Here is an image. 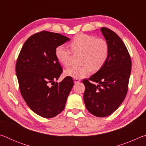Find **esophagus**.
<instances>
[{
    "label": "esophagus",
    "mask_w": 146,
    "mask_h": 146,
    "mask_svg": "<svg viewBox=\"0 0 146 146\" xmlns=\"http://www.w3.org/2000/svg\"><path fill=\"white\" fill-rule=\"evenodd\" d=\"M73 81H74V83H78L80 82V80L78 78H73Z\"/></svg>",
    "instance_id": "34e87169"
}]
</instances>
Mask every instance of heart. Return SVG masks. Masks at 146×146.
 <instances>
[{
    "mask_svg": "<svg viewBox=\"0 0 146 146\" xmlns=\"http://www.w3.org/2000/svg\"><path fill=\"white\" fill-rule=\"evenodd\" d=\"M70 46L74 52L83 53L80 67L72 66L64 71L66 76L73 78H82L93 70L98 71L103 67L109 56V45L103 38L86 34H78L71 42ZM71 51L64 45L58 46L55 49V56L59 62L64 66L71 63Z\"/></svg>",
    "mask_w": 146,
    "mask_h": 146,
    "instance_id": "obj_1",
    "label": "heart"
}]
</instances>
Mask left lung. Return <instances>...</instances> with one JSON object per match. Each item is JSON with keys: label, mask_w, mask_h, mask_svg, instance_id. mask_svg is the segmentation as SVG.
Masks as SVG:
<instances>
[{"label": "left lung", "mask_w": 146, "mask_h": 146, "mask_svg": "<svg viewBox=\"0 0 146 146\" xmlns=\"http://www.w3.org/2000/svg\"><path fill=\"white\" fill-rule=\"evenodd\" d=\"M100 31L109 45L108 58L102 68L82 82L86 88L84 100L88 111L96 117H105L117 110L126 96L131 60L117 33L106 28Z\"/></svg>", "instance_id": "1"}]
</instances>
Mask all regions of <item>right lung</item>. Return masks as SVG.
I'll use <instances>...</instances> for the list:
<instances>
[{
  "label": "right lung",
  "instance_id": "right-lung-1",
  "mask_svg": "<svg viewBox=\"0 0 146 146\" xmlns=\"http://www.w3.org/2000/svg\"><path fill=\"white\" fill-rule=\"evenodd\" d=\"M70 38L60 34L42 31L24 44L16 63L20 91L29 108L44 118H52L62 111L73 86L66 76L60 83L62 69L55 49Z\"/></svg>",
  "mask_w": 146,
  "mask_h": 146
}]
</instances>
